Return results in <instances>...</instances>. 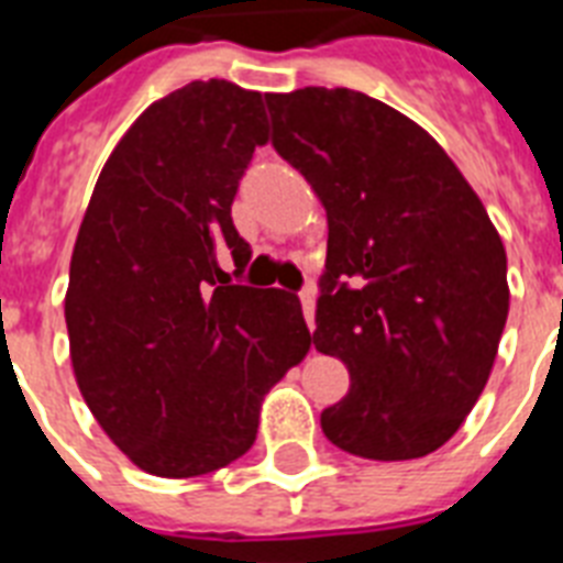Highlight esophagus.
Here are the masks:
<instances>
[{
    "instance_id": "esophagus-1",
    "label": "esophagus",
    "mask_w": 563,
    "mask_h": 563,
    "mask_svg": "<svg viewBox=\"0 0 563 563\" xmlns=\"http://www.w3.org/2000/svg\"><path fill=\"white\" fill-rule=\"evenodd\" d=\"M300 303H303V318H307L309 330H316V295L312 291H300Z\"/></svg>"
}]
</instances>
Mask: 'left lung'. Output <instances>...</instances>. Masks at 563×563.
Listing matches in <instances>:
<instances>
[{
    "instance_id": "8db88e82",
    "label": "left lung",
    "mask_w": 563,
    "mask_h": 563,
    "mask_svg": "<svg viewBox=\"0 0 563 563\" xmlns=\"http://www.w3.org/2000/svg\"><path fill=\"white\" fill-rule=\"evenodd\" d=\"M274 148L327 210L316 351L347 365L321 429L344 453H435L476 406L508 318L506 247L432 136L347 87L265 96Z\"/></svg>"
}]
</instances>
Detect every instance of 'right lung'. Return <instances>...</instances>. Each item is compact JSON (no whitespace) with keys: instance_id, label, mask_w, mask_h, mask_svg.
<instances>
[{"instance_id":"obj_1","label":"right lung","mask_w":563,"mask_h":563,"mask_svg":"<svg viewBox=\"0 0 563 563\" xmlns=\"http://www.w3.org/2000/svg\"><path fill=\"white\" fill-rule=\"evenodd\" d=\"M265 143L263 92L187 84L128 128L78 228L64 298L75 383L152 476L189 479L245 455L265 394L312 344L298 295L224 286L219 268L251 260L230 203Z\"/></svg>"}]
</instances>
